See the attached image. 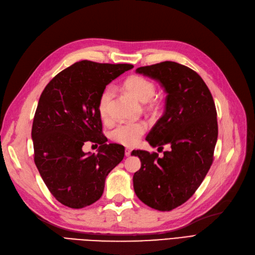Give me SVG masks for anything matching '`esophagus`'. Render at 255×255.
I'll return each instance as SVG.
<instances>
[{
    "instance_id": "obj_1",
    "label": "esophagus",
    "mask_w": 255,
    "mask_h": 255,
    "mask_svg": "<svg viewBox=\"0 0 255 255\" xmlns=\"http://www.w3.org/2000/svg\"><path fill=\"white\" fill-rule=\"evenodd\" d=\"M132 149H128V148H127L126 149V156H130V154H132Z\"/></svg>"
}]
</instances>
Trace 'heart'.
<instances>
[{
    "instance_id": "heart-1",
    "label": "heart",
    "mask_w": 255,
    "mask_h": 255,
    "mask_svg": "<svg viewBox=\"0 0 255 255\" xmlns=\"http://www.w3.org/2000/svg\"><path fill=\"white\" fill-rule=\"evenodd\" d=\"M125 88L140 102H148V107L154 109L158 104L153 99L155 95V84L141 75H132L125 82ZM113 97V89L105 88L99 99L98 111L102 120H107L110 117V103ZM146 132V126L143 122H128L121 123L114 128L111 132V138L117 143L126 146H133Z\"/></svg>"
}]
</instances>
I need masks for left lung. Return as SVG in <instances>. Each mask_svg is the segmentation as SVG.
I'll return each instance as SVG.
<instances>
[{"instance_id": "1", "label": "left lung", "mask_w": 255, "mask_h": 255, "mask_svg": "<svg viewBox=\"0 0 255 255\" xmlns=\"http://www.w3.org/2000/svg\"><path fill=\"white\" fill-rule=\"evenodd\" d=\"M137 73L156 80L167 97L165 112L145 140L164 149L163 157L134 150L141 161L134 173L136 196L154 210L166 212L195 194L213 164L218 137L217 112L210 89L197 72L174 61L140 67Z\"/></svg>"}]
</instances>
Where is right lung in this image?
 I'll return each mask as SVG.
<instances>
[{
    "label": "right lung",
    "instance_id": "add662e5",
    "mask_svg": "<svg viewBox=\"0 0 255 255\" xmlns=\"http://www.w3.org/2000/svg\"><path fill=\"white\" fill-rule=\"evenodd\" d=\"M133 67L82 60L43 89L32 128L34 160L61 204L82 208L98 201L107 174L125 157V146L106 143L98 104L106 85ZM86 141L100 144L97 154L81 150Z\"/></svg>",
    "mask_w": 255,
    "mask_h": 255
}]
</instances>
